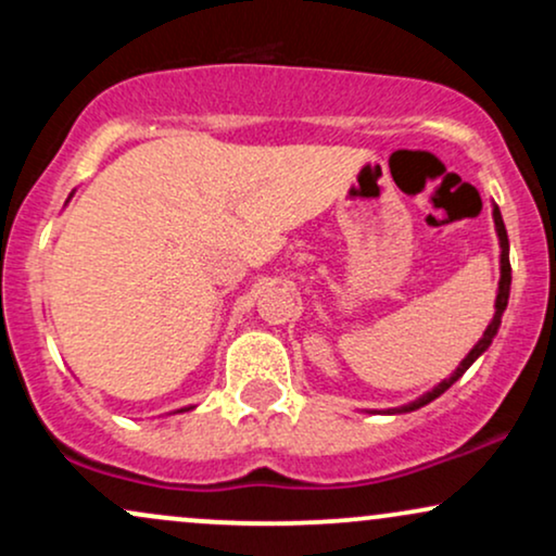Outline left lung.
<instances>
[{
	"label": "left lung",
	"instance_id": "left-lung-1",
	"mask_svg": "<svg viewBox=\"0 0 556 556\" xmlns=\"http://www.w3.org/2000/svg\"><path fill=\"white\" fill-rule=\"evenodd\" d=\"M494 225H496V232H500V242H502V279H500V295H496V314H494V318H491L489 329L483 331V337H481V340H478L476 348L470 350V353H468V358H465V361L460 363V366H457V371L452 374L450 379H444L442 384H439L437 389H433V392H429V394H426V397H420V400H416V402H410V405H405V407H402V410H397V413L416 410V407L426 405V402L437 400L439 394L446 392V389H450L452 384H455V381L460 379V376H463L465 371H468L470 366H473V361L478 358V355L483 353V350L489 348L491 340H494L496 329H500V324H502V314H504V308H507V298H509V282H513V266H509V240H507V229H504L502 214H500V208H496V206H494Z\"/></svg>",
	"mask_w": 556,
	"mask_h": 556
}]
</instances>
